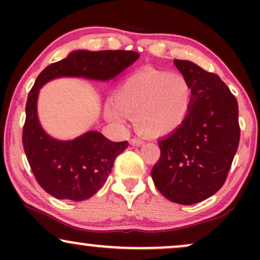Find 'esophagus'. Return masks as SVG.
<instances>
[{
  "label": "esophagus",
  "instance_id": "1",
  "mask_svg": "<svg viewBox=\"0 0 260 260\" xmlns=\"http://www.w3.org/2000/svg\"><path fill=\"white\" fill-rule=\"evenodd\" d=\"M131 144L136 145V147H139V145L144 144V140H143L142 138H132L131 139Z\"/></svg>",
  "mask_w": 260,
  "mask_h": 260
}]
</instances>
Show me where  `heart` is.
I'll list each match as a JSON object with an SVG mask.
<instances>
[{
  "instance_id": "1",
  "label": "heart",
  "mask_w": 260,
  "mask_h": 260,
  "mask_svg": "<svg viewBox=\"0 0 260 260\" xmlns=\"http://www.w3.org/2000/svg\"><path fill=\"white\" fill-rule=\"evenodd\" d=\"M192 105V88L181 74L145 68L127 77L115 91V103L106 105L107 117L116 122L134 116L142 133L162 137L186 121Z\"/></svg>"
}]
</instances>
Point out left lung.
Masks as SVG:
<instances>
[{
  "label": "left lung",
  "mask_w": 260,
  "mask_h": 260,
  "mask_svg": "<svg viewBox=\"0 0 260 260\" xmlns=\"http://www.w3.org/2000/svg\"><path fill=\"white\" fill-rule=\"evenodd\" d=\"M174 63L189 82L192 105L184 123L157 140L161 154L151 177L165 198L190 205L225 183L240 143L238 104L219 76L190 61Z\"/></svg>",
  "instance_id": "left-lung-1"
}]
</instances>
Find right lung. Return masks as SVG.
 Returning <instances> with one entry per match:
<instances>
[{
    "label": "right lung",
    "instance_id": "right-lung-1",
    "mask_svg": "<svg viewBox=\"0 0 260 260\" xmlns=\"http://www.w3.org/2000/svg\"><path fill=\"white\" fill-rule=\"evenodd\" d=\"M138 57L139 53L134 51L78 50L47 66L38 76L26 100L23 148L38 183L49 194L76 202L89 199L105 184L116 156L128 147V143L111 142L96 131L66 142L50 137L38 118L41 86L59 77L105 82L118 76Z\"/></svg>",
    "mask_w": 260,
    "mask_h": 260
}]
</instances>
